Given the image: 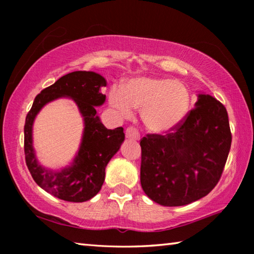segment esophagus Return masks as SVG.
<instances>
[{
	"label": "esophagus",
	"mask_w": 254,
	"mask_h": 254,
	"mask_svg": "<svg viewBox=\"0 0 254 254\" xmlns=\"http://www.w3.org/2000/svg\"><path fill=\"white\" fill-rule=\"evenodd\" d=\"M126 135H127V139H133V140H139L140 139L139 132H137V130L134 127H127L126 130Z\"/></svg>",
	"instance_id": "obj_1"
}]
</instances>
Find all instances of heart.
Masks as SVG:
<instances>
[{"instance_id": "b5f03b06", "label": "heart", "mask_w": 254, "mask_h": 254, "mask_svg": "<svg viewBox=\"0 0 254 254\" xmlns=\"http://www.w3.org/2000/svg\"><path fill=\"white\" fill-rule=\"evenodd\" d=\"M109 103L120 118L130 119L134 109L147 130L157 134L179 126L190 107V93L179 80L165 77L141 76L128 79L123 87L113 85Z\"/></svg>"}]
</instances>
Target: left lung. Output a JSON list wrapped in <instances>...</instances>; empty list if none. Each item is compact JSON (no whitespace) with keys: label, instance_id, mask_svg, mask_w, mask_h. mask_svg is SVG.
I'll use <instances>...</instances> for the list:
<instances>
[{"label":"left lung","instance_id":"8db88e82","mask_svg":"<svg viewBox=\"0 0 254 254\" xmlns=\"http://www.w3.org/2000/svg\"><path fill=\"white\" fill-rule=\"evenodd\" d=\"M232 142L224 105L197 94L195 109L168 134L141 140V186L162 206H184L203 198L216 186Z\"/></svg>","mask_w":254,"mask_h":254}]
</instances>
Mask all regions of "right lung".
<instances>
[{"label":"right lung","instance_id":"right-lung-1","mask_svg":"<svg viewBox=\"0 0 254 254\" xmlns=\"http://www.w3.org/2000/svg\"><path fill=\"white\" fill-rule=\"evenodd\" d=\"M106 84V79L97 72H69L38 94L25 118L24 153L28 169L38 186L59 199L83 203L93 198L104 183L107 163L121 148L126 137L123 127L109 130L97 115L96 106L103 105L106 100L101 92ZM63 97L76 103L83 118L84 130L73 161L54 171L37 161L33 148V123L42 107Z\"/></svg>","mask_w":254,"mask_h":254}]
</instances>
